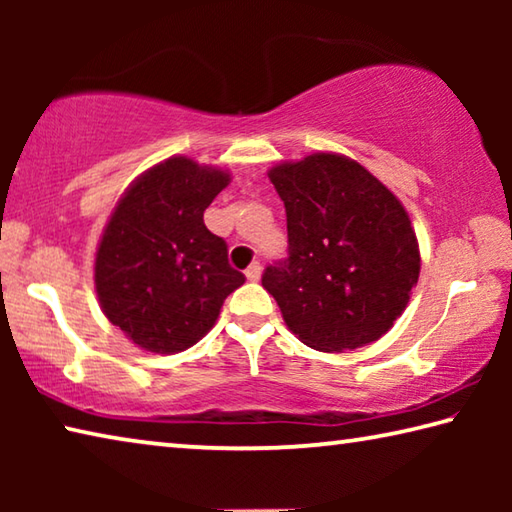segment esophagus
<instances>
[{"mask_svg": "<svg viewBox=\"0 0 512 512\" xmlns=\"http://www.w3.org/2000/svg\"><path fill=\"white\" fill-rule=\"evenodd\" d=\"M259 275H262V264H259V262H253L246 268V277L250 282H257Z\"/></svg>", "mask_w": 512, "mask_h": 512, "instance_id": "1", "label": "esophagus"}]
</instances>
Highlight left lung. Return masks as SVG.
<instances>
[{"label":"left lung","mask_w":512,"mask_h":512,"mask_svg":"<svg viewBox=\"0 0 512 512\" xmlns=\"http://www.w3.org/2000/svg\"><path fill=\"white\" fill-rule=\"evenodd\" d=\"M287 210L289 257L266 266L262 287L309 348L343 352L384 336L418 284L420 250L409 214L345 155L314 153L268 171Z\"/></svg>","instance_id":"1"}]
</instances>
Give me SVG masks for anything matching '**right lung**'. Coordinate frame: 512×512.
<instances>
[{
	"mask_svg": "<svg viewBox=\"0 0 512 512\" xmlns=\"http://www.w3.org/2000/svg\"><path fill=\"white\" fill-rule=\"evenodd\" d=\"M230 173L185 155L144 171L103 230L94 287L103 314L137 348L173 354L210 332L223 300L246 282L203 212Z\"/></svg>",
	"mask_w": 512,
	"mask_h": 512,
	"instance_id": "obj_1",
	"label": "right lung"
}]
</instances>
